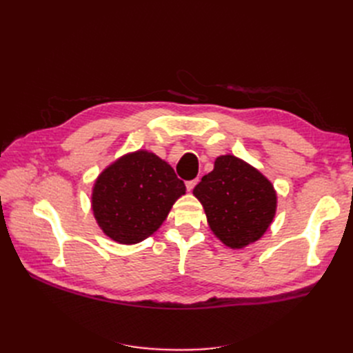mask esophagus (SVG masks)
I'll return each mask as SVG.
<instances>
[{
	"mask_svg": "<svg viewBox=\"0 0 353 353\" xmlns=\"http://www.w3.org/2000/svg\"><path fill=\"white\" fill-rule=\"evenodd\" d=\"M197 183H199V179L196 178V179H191V181H187V183H185V187H187V190L188 191H191V190H193L196 185H197Z\"/></svg>",
	"mask_w": 353,
	"mask_h": 353,
	"instance_id": "34e87169",
	"label": "esophagus"
}]
</instances>
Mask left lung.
I'll list each match as a JSON object with an SVG mask.
<instances>
[{
    "label": "left lung",
    "instance_id": "1",
    "mask_svg": "<svg viewBox=\"0 0 353 353\" xmlns=\"http://www.w3.org/2000/svg\"><path fill=\"white\" fill-rule=\"evenodd\" d=\"M219 240L241 249L263 236L275 215L272 184L259 170L234 156H221L193 190Z\"/></svg>",
    "mask_w": 353,
    "mask_h": 353
}]
</instances>
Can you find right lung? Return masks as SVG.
<instances>
[{
	"mask_svg": "<svg viewBox=\"0 0 353 353\" xmlns=\"http://www.w3.org/2000/svg\"><path fill=\"white\" fill-rule=\"evenodd\" d=\"M185 184L153 153L137 152L109 166L92 191V210L114 241L135 244L162 225Z\"/></svg>",
	"mask_w": 353,
	"mask_h": 353,
	"instance_id": "1",
	"label": "right lung"
}]
</instances>
